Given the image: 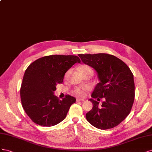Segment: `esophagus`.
Listing matches in <instances>:
<instances>
[{"instance_id":"1","label":"esophagus","mask_w":152,"mask_h":152,"mask_svg":"<svg viewBox=\"0 0 152 152\" xmlns=\"http://www.w3.org/2000/svg\"><path fill=\"white\" fill-rule=\"evenodd\" d=\"M85 100L83 99H76V102H81V101H84Z\"/></svg>"}]
</instances>
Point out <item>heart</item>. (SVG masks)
Here are the masks:
<instances>
[{
  "label": "heart",
  "mask_w": 152,
  "mask_h": 152,
  "mask_svg": "<svg viewBox=\"0 0 152 152\" xmlns=\"http://www.w3.org/2000/svg\"><path fill=\"white\" fill-rule=\"evenodd\" d=\"M92 71L88 66H86V65H83L80 67V71L81 72H83V71ZM69 75V71L66 74V76L65 77H67ZM87 90V88L86 87H77L75 90H74V93H75L76 95H77V96L80 97H83L85 94V91Z\"/></svg>",
  "instance_id": "heart-1"
}]
</instances>
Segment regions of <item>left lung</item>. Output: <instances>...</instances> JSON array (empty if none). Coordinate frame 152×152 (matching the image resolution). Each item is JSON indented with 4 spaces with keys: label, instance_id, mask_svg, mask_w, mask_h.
Listing matches in <instances>:
<instances>
[{
    "label": "left lung",
    "instance_id": "left-lung-1",
    "mask_svg": "<svg viewBox=\"0 0 152 152\" xmlns=\"http://www.w3.org/2000/svg\"><path fill=\"white\" fill-rule=\"evenodd\" d=\"M81 61L95 69L99 83L91 95L93 107L86 118L93 126L106 130L120 124L129 115L135 96L134 76L122 60L106 53L79 54ZM104 97L101 107L94 98Z\"/></svg>",
    "mask_w": 152,
    "mask_h": 152
}]
</instances>
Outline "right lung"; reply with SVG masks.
<instances>
[{"label":"right lung","instance_id":"1","mask_svg":"<svg viewBox=\"0 0 152 152\" xmlns=\"http://www.w3.org/2000/svg\"><path fill=\"white\" fill-rule=\"evenodd\" d=\"M81 61L75 55H53L36 60L26 69L20 88L21 104L34 123L51 127L65 119L76 98L66 95L62 100L54 95L66 72Z\"/></svg>","mask_w":152,"mask_h":152}]
</instances>
